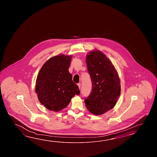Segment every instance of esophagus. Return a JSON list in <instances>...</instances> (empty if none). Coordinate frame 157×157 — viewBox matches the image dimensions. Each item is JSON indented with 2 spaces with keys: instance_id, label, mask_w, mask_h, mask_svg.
Instances as JSON below:
<instances>
[{
  "instance_id": "34e87169",
  "label": "esophagus",
  "mask_w": 157,
  "mask_h": 157,
  "mask_svg": "<svg viewBox=\"0 0 157 157\" xmlns=\"http://www.w3.org/2000/svg\"><path fill=\"white\" fill-rule=\"evenodd\" d=\"M77 85H78V86L79 87V89H80V87H81V83H77Z\"/></svg>"
}]
</instances>
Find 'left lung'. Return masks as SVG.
Returning a JSON list of instances; mask_svg holds the SVG:
<instances>
[{
    "instance_id": "1",
    "label": "left lung",
    "mask_w": 157,
    "mask_h": 157,
    "mask_svg": "<svg viewBox=\"0 0 157 157\" xmlns=\"http://www.w3.org/2000/svg\"><path fill=\"white\" fill-rule=\"evenodd\" d=\"M86 62L92 90L85 103L90 113L103 114L112 109L117 103L120 95V79L113 64L100 50H92L87 53Z\"/></svg>"
}]
</instances>
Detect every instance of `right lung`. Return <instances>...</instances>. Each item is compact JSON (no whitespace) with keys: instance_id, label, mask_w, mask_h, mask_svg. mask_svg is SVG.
Segmentation results:
<instances>
[{"instance_id":"add662e5","label":"right lung","mask_w":157,"mask_h":157,"mask_svg":"<svg viewBox=\"0 0 157 157\" xmlns=\"http://www.w3.org/2000/svg\"><path fill=\"white\" fill-rule=\"evenodd\" d=\"M72 56L59 54L44 64L37 76L35 92L40 103L58 112L67 107L72 98L80 94L68 69Z\"/></svg>"}]
</instances>
